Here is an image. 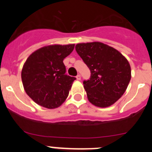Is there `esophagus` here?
Instances as JSON below:
<instances>
[{
    "mask_svg": "<svg viewBox=\"0 0 152 152\" xmlns=\"http://www.w3.org/2000/svg\"><path fill=\"white\" fill-rule=\"evenodd\" d=\"M76 78H77V80H80V75H77V76H76Z\"/></svg>",
    "mask_w": 152,
    "mask_h": 152,
    "instance_id": "obj_1",
    "label": "esophagus"
}]
</instances>
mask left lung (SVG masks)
Listing matches in <instances>:
<instances>
[{
	"label": "left lung",
	"instance_id": "obj_1",
	"mask_svg": "<svg viewBox=\"0 0 152 152\" xmlns=\"http://www.w3.org/2000/svg\"><path fill=\"white\" fill-rule=\"evenodd\" d=\"M76 52L91 70L84 80L88 100L98 107H108L123 95L131 79L128 60L118 50L100 42L78 43Z\"/></svg>",
	"mask_w": 152,
	"mask_h": 152
}]
</instances>
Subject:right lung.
Listing matches in <instances>:
<instances>
[{"label":"right lung","mask_w":152,"mask_h":152,"mask_svg":"<svg viewBox=\"0 0 152 152\" xmlns=\"http://www.w3.org/2000/svg\"><path fill=\"white\" fill-rule=\"evenodd\" d=\"M75 44L50 45L33 52L23 66V85L28 96L48 109L60 107L66 100L75 77L65 74L63 60L74 50Z\"/></svg>","instance_id":"right-lung-1"}]
</instances>
